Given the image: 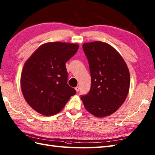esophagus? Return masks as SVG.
<instances>
[{
	"label": "esophagus",
	"mask_w": 155,
	"mask_h": 155,
	"mask_svg": "<svg viewBox=\"0 0 155 155\" xmlns=\"http://www.w3.org/2000/svg\"><path fill=\"white\" fill-rule=\"evenodd\" d=\"M75 91H76L77 92H78L79 90H80V87H79V86H77V87H75Z\"/></svg>",
	"instance_id": "obj_1"
}]
</instances>
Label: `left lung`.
Wrapping results in <instances>:
<instances>
[{
  "label": "left lung",
  "mask_w": 155,
  "mask_h": 155,
  "mask_svg": "<svg viewBox=\"0 0 155 155\" xmlns=\"http://www.w3.org/2000/svg\"><path fill=\"white\" fill-rule=\"evenodd\" d=\"M89 62L91 89L81 95L85 108L97 117L111 115L124 103L129 93L130 74L122 56L109 44L96 41L85 43Z\"/></svg>",
  "instance_id": "left-lung-1"
}]
</instances>
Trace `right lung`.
Segmentation results:
<instances>
[{
    "label": "right lung",
    "instance_id": "right-lung-1",
    "mask_svg": "<svg viewBox=\"0 0 155 155\" xmlns=\"http://www.w3.org/2000/svg\"><path fill=\"white\" fill-rule=\"evenodd\" d=\"M77 44L48 42L26 60L20 78L22 92L33 109L45 116L59 113L75 89L67 84L66 62L77 52Z\"/></svg>",
    "mask_w": 155,
    "mask_h": 155
}]
</instances>
